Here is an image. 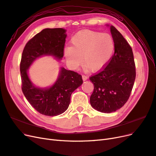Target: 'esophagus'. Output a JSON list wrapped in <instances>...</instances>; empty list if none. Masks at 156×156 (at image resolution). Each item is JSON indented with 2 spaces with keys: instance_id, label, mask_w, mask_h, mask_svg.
I'll return each instance as SVG.
<instances>
[{
  "instance_id": "1",
  "label": "esophagus",
  "mask_w": 156,
  "mask_h": 156,
  "mask_svg": "<svg viewBox=\"0 0 156 156\" xmlns=\"http://www.w3.org/2000/svg\"><path fill=\"white\" fill-rule=\"evenodd\" d=\"M82 78H83V81H86V80L88 79V77L87 76V75H82Z\"/></svg>"
}]
</instances>
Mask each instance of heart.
<instances>
[{
	"mask_svg": "<svg viewBox=\"0 0 156 156\" xmlns=\"http://www.w3.org/2000/svg\"><path fill=\"white\" fill-rule=\"evenodd\" d=\"M72 47L64 49V55L73 68L83 62L86 69L97 72L109 62L115 51V41L108 33L83 30L76 33L71 40Z\"/></svg>",
	"mask_w": 156,
	"mask_h": 156,
	"instance_id": "obj_1",
	"label": "heart"
}]
</instances>
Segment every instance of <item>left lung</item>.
<instances>
[{
    "instance_id": "obj_1",
    "label": "left lung",
    "mask_w": 156,
    "mask_h": 156,
    "mask_svg": "<svg viewBox=\"0 0 156 156\" xmlns=\"http://www.w3.org/2000/svg\"><path fill=\"white\" fill-rule=\"evenodd\" d=\"M115 41V53L100 72L90 77L94 91L91 106L105 113L115 112L128 100L136 77L133 53L131 46L115 27H110Z\"/></svg>"
}]
</instances>
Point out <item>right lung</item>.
Returning <instances> with one entry per match:
<instances>
[{
	"label": "right lung",
	"instance_id": "obj_1",
	"mask_svg": "<svg viewBox=\"0 0 156 156\" xmlns=\"http://www.w3.org/2000/svg\"><path fill=\"white\" fill-rule=\"evenodd\" d=\"M62 28L45 29L27 42L20 63L22 91L30 105L40 114L57 116L67 110L72 92L83 84L82 76L77 72L60 68L58 77L49 88H42L33 84L28 75V69L34 61L42 56H53L61 60L66 34Z\"/></svg>",
	"mask_w": 156,
	"mask_h": 156
}]
</instances>
